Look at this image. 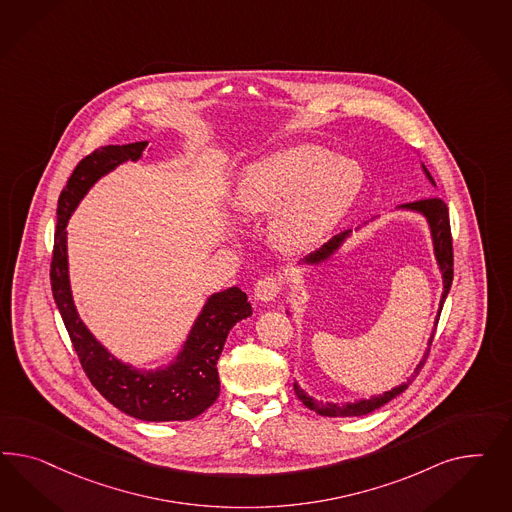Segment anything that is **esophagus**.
I'll list each match as a JSON object with an SVG mask.
<instances>
[{
    "label": "esophagus",
    "instance_id": "1",
    "mask_svg": "<svg viewBox=\"0 0 512 512\" xmlns=\"http://www.w3.org/2000/svg\"><path fill=\"white\" fill-rule=\"evenodd\" d=\"M281 291V281L276 276H264L255 283L253 295L261 302H270L279 295Z\"/></svg>",
    "mask_w": 512,
    "mask_h": 512
}]
</instances>
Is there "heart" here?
Wrapping results in <instances>:
<instances>
[{"instance_id":"heart-1","label":"heart","mask_w":512,"mask_h":512,"mask_svg":"<svg viewBox=\"0 0 512 512\" xmlns=\"http://www.w3.org/2000/svg\"><path fill=\"white\" fill-rule=\"evenodd\" d=\"M362 171L317 144H293L249 163L234 191L246 216L275 210L270 233L279 248L315 246L338 223L362 187Z\"/></svg>"}]
</instances>
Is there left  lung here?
<instances>
[{"label": "left lung", "mask_w": 512, "mask_h": 512, "mask_svg": "<svg viewBox=\"0 0 512 512\" xmlns=\"http://www.w3.org/2000/svg\"><path fill=\"white\" fill-rule=\"evenodd\" d=\"M422 169L426 172L428 180L434 184V178L430 176L428 169H426L424 165H422ZM402 208L419 212V214H422V216L428 219V225H430V231H432V240H434L435 259H437L439 270H441V274H443V295H441V306H443L445 298L449 295L450 285H452V276H454V270H452V266H454V255H452L449 208H447L445 201H441L439 197H430V199L407 202V204H402ZM345 236H349V231L336 234L332 240L326 242L323 248L317 249L315 253H311L310 257H306V263H323L336 249L340 248L341 242L345 240ZM439 313H441V310H439ZM437 321H439V319H435V326H437ZM434 334H432V338L428 341L426 357L422 358V362L417 366L415 373H413L405 383H402L400 387H394L392 390L385 392V394L372 396L370 400H360V402L355 403H341V405H338V403L317 402V400H313L311 396H308L302 388L298 387L296 383L295 394L298 396V400L304 403L306 407H310L311 411H315L317 415H323V417H360V415H368V413H372L375 409L383 407V405L390 402V400H394L396 396H400L403 390L413 383V379L419 375L422 366H424V362H426V358L430 355V345H432V340H434Z\"/></svg>", "instance_id": "8db88e82"}]
</instances>
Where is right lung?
<instances>
[{
    "label": "right lung",
    "instance_id": "obj_1",
    "mask_svg": "<svg viewBox=\"0 0 512 512\" xmlns=\"http://www.w3.org/2000/svg\"><path fill=\"white\" fill-rule=\"evenodd\" d=\"M146 144V140L124 146L105 144L86 155L75 167L58 201L50 285L82 370L101 396L135 419L148 422L191 420L204 413L219 396L217 360L229 330L251 315V304L246 293H242L238 287H231L210 296L187 336L184 349L171 366L155 372H140L112 357L93 338L92 332L78 317L69 285L65 231L69 217L80 199L101 176L124 161H137Z\"/></svg>",
    "mask_w": 512,
    "mask_h": 512
}]
</instances>
